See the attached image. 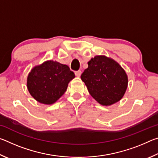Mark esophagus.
<instances>
[{
    "mask_svg": "<svg viewBox=\"0 0 158 158\" xmlns=\"http://www.w3.org/2000/svg\"><path fill=\"white\" fill-rule=\"evenodd\" d=\"M81 74V70H78V71H76L75 72V75L77 77H80Z\"/></svg>",
    "mask_w": 158,
    "mask_h": 158,
    "instance_id": "obj_1",
    "label": "esophagus"
}]
</instances>
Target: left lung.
I'll use <instances>...</instances> for the list:
<instances>
[{"mask_svg": "<svg viewBox=\"0 0 158 158\" xmlns=\"http://www.w3.org/2000/svg\"><path fill=\"white\" fill-rule=\"evenodd\" d=\"M81 74L90 95L102 105L117 102L127 87V74L118 63L104 56H97L88 63Z\"/></svg>", "mask_w": 158, "mask_h": 158, "instance_id": "left-lung-1", "label": "left lung"}]
</instances>
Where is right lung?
I'll return each instance as SVG.
<instances>
[{
	"instance_id": "right-lung-1",
	"label": "right lung",
	"mask_w": 158,
	"mask_h": 158,
	"mask_svg": "<svg viewBox=\"0 0 158 158\" xmlns=\"http://www.w3.org/2000/svg\"><path fill=\"white\" fill-rule=\"evenodd\" d=\"M74 77V73L68 65L48 60L31 71L27 87L29 93L37 101L51 105L65 93L69 82Z\"/></svg>"
}]
</instances>
